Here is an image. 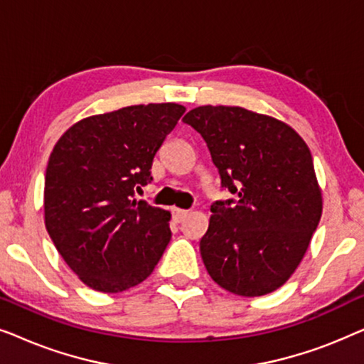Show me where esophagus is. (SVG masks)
Listing matches in <instances>:
<instances>
[{
	"mask_svg": "<svg viewBox=\"0 0 364 364\" xmlns=\"http://www.w3.org/2000/svg\"><path fill=\"white\" fill-rule=\"evenodd\" d=\"M187 215H188L187 210H182V208H172V218L176 222H182Z\"/></svg>",
	"mask_w": 364,
	"mask_h": 364,
	"instance_id": "esophagus-1",
	"label": "esophagus"
}]
</instances>
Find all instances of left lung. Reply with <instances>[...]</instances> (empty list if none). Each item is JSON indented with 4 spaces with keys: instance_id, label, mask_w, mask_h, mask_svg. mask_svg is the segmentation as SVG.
Here are the masks:
<instances>
[{
    "instance_id": "left-lung-1",
    "label": "left lung",
    "mask_w": 364,
    "mask_h": 364,
    "mask_svg": "<svg viewBox=\"0 0 364 364\" xmlns=\"http://www.w3.org/2000/svg\"><path fill=\"white\" fill-rule=\"evenodd\" d=\"M207 142L235 200L210 207L200 255L212 280L240 296L275 291L305 257L323 212L311 152L295 129L238 106H200L182 119Z\"/></svg>"
}]
</instances>
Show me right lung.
I'll use <instances>...</instances> for the list:
<instances>
[{
	"label": "right lung",
	"instance_id": "add662e5",
	"mask_svg": "<svg viewBox=\"0 0 364 364\" xmlns=\"http://www.w3.org/2000/svg\"><path fill=\"white\" fill-rule=\"evenodd\" d=\"M186 107L139 104L96 114L59 137L44 178V223L84 285L121 293L154 272L171 242V213L134 198L152 181L159 147Z\"/></svg>",
	"mask_w": 364,
	"mask_h": 364
}]
</instances>
